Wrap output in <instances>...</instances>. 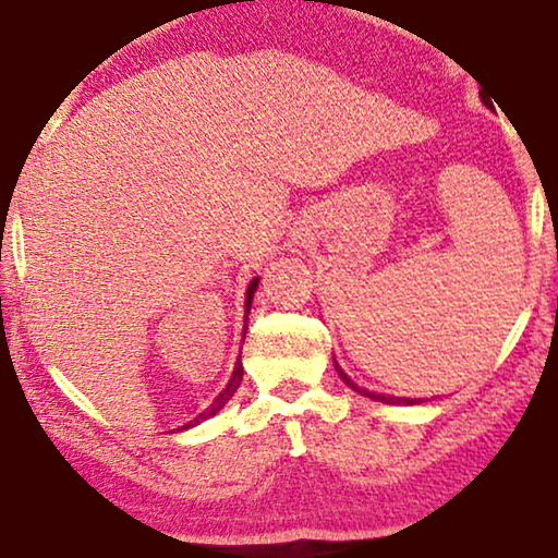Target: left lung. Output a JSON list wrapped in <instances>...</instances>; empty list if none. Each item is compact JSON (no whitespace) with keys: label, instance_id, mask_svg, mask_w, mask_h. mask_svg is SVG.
Masks as SVG:
<instances>
[{"label":"left lung","instance_id":"8db88e82","mask_svg":"<svg viewBox=\"0 0 558 558\" xmlns=\"http://www.w3.org/2000/svg\"><path fill=\"white\" fill-rule=\"evenodd\" d=\"M482 99H485V96H482ZM485 104H487V99H485ZM333 365H337V362H333ZM337 373H339L341 380H344V383L349 385V388L360 392V396H367V398H373V400H380V403H390V405H400V403H408V405H413V403H421V400H411V398H396V396H383V392H369V390H362V388H356V385H354L352 380H349L347 373H344V369H341L339 365H337Z\"/></svg>","mask_w":558,"mask_h":558}]
</instances>
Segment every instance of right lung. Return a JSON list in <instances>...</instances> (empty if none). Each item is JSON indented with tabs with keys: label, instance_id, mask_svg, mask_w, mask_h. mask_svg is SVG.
Listing matches in <instances>:
<instances>
[{
	"label": "right lung",
	"instance_id": "add662e5",
	"mask_svg": "<svg viewBox=\"0 0 558 558\" xmlns=\"http://www.w3.org/2000/svg\"><path fill=\"white\" fill-rule=\"evenodd\" d=\"M257 283H259V280L255 278V280H252V283H250V288H247V314H250V306H252V295H255V291H257ZM244 322H247V318H244ZM242 375H244V369H242V362H236V365H234V373H232V380H229V383H227V388L219 392V398L214 400L211 408H206L204 413H198V418H196V421H191V423H185L183 428H189V426H196V423H202V421H206V418H211L214 413H219L221 408H225V405L229 403V398L234 396L236 388H240V383H242Z\"/></svg>",
	"mask_w": 558,
	"mask_h": 558
}]
</instances>
